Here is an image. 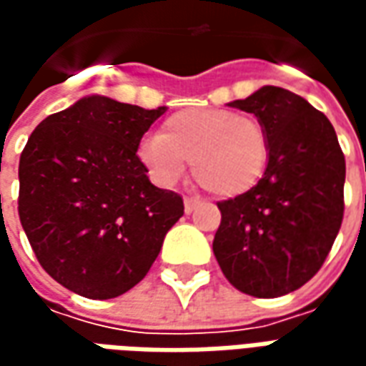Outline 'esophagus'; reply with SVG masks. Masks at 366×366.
Segmentation results:
<instances>
[{
  "mask_svg": "<svg viewBox=\"0 0 366 366\" xmlns=\"http://www.w3.org/2000/svg\"><path fill=\"white\" fill-rule=\"evenodd\" d=\"M198 206H199V199L184 198V212H186V214H192V212H194Z\"/></svg>",
  "mask_w": 366,
  "mask_h": 366,
  "instance_id": "obj_1",
  "label": "esophagus"
}]
</instances>
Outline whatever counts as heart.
Here are the masks:
<instances>
[{"instance_id": "obj_1", "label": "heart", "mask_w": 366, "mask_h": 366, "mask_svg": "<svg viewBox=\"0 0 366 366\" xmlns=\"http://www.w3.org/2000/svg\"><path fill=\"white\" fill-rule=\"evenodd\" d=\"M139 159L159 184L170 186L192 162L206 190L237 198L261 182L270 159L269 131L259 117L235 109H182L147 135Z\"/></svg>"}]
</instances>
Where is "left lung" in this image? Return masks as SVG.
Instances as JSON below:
<instances>
[{"instance_id": "8db88e82", "label": "left lung", "mask_w": 366, "mask_h": 366, "mask_svg": "<svg viewBox=\"0 0 366 366\" xmlns=\"http://www.w3.org/2000/svg\"><path fill=\"white\" fill-rule=\"evenodd\" d=\"M229 105L264 123L270 159L253 190L217 202L214 254L237 290L276 298L304 286L330 254L345 209V157L330 119L284 88L262 86Z\"/></svg>"}]
</instances>
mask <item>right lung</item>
Masks as SVG:
<instances>
[{"mask_svg": "<svg viewBox=\"0 0 366 366\" xmlns=\"http://www.w3.org/2000/svg\"><path fill=\"white\" fill-rule=\"evenodd\" d=\"M164 112L82 97L41 121L21 152V225L41 267L84 298L141 282L184 215L182 198L152 186L137 157Z\"/></svg>", "mask_w": 366, "mask_h": 366, "instance_id": "right-lung-1", "label": "right lung"}]
</instances>
